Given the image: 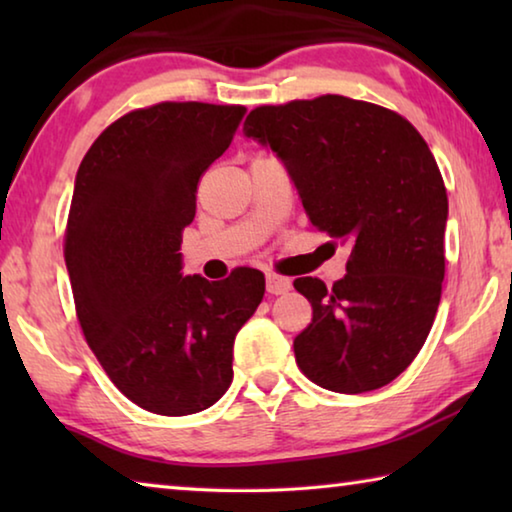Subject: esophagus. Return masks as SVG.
<instances>
[{"label": "esophagus", "instance_id": "esophagus-1", "mask_svg": "<svg viewBox=\"0 0 512 512\" xmlns=\"http://www.w3.org/2000/svg\"><path fill=\"white\" fill-rule=\"evenodd\" d=\"M291 289V280L289 277L268 273L266 275V291L273 293V296H282V293H289Z\"/></svg>", "mask_w": 512, "mask_h": 512}]
</instances>
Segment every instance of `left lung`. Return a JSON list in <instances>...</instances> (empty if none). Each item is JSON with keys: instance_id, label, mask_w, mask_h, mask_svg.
Returning a JSON list of instances; mask_svg holds the SVG:
<instances>
[{"instance_id": "1", "label": "left lung", "mask_w": 512, "mask_h": 512, "mask_svg": "<svg viewBox=\"0 0 512 512\" xmlns=\"http://www.w3.org/2000/svg\"><path fill=\"white\" fill-rule=\"evenodd\" d=\"M244 131L287 164L311 225L350 246L332 289L293 282L314 309L293 339L298 368L334 393L391 384L427 341L445 280L447 192L427 142L341 94L259 106Z\"/></svg>"}]
</instances>
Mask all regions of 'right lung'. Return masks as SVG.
<instances>
[{"instance_id": "obj_1", "label": "right lung", "mask_w": 512, "mask_h": 512, "mask_svg": "<svg viewBox=\"0 0 512 512\" xmlns=\"http://www.w3.org/2000/svg\"><path fill=\"white\" fill-rule=\"evenodd\" d=\"M244 106L162 101L103 131L76 173L65 264L85 341L128 400L189 415L230 388L235 336L264 298V273L183 275L196 189L235 137Z\"/></svg>"}]
</instances>
